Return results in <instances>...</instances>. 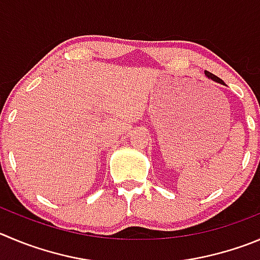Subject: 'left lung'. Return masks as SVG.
Masks as SVG:
<instances>
[{
    "instance_id": "8db88e82",
    "label": "left lung",
    "mask_w": 260,
    "mask_h": 260,
    "mask_svg": "<svg viewBox=\"0 0 260 260\" xmlns=\"http://www.w3.org/2000/svg\"><path fill=\"white\" fill-rule=\"evenodd\" d=\"M205 74H207V77H208V78L213 79V81L218 82V83H223V81H222V79H220V78H218L217 75L212 74V73H209V72H205Z\"/></svg>"
}]
</instances>
